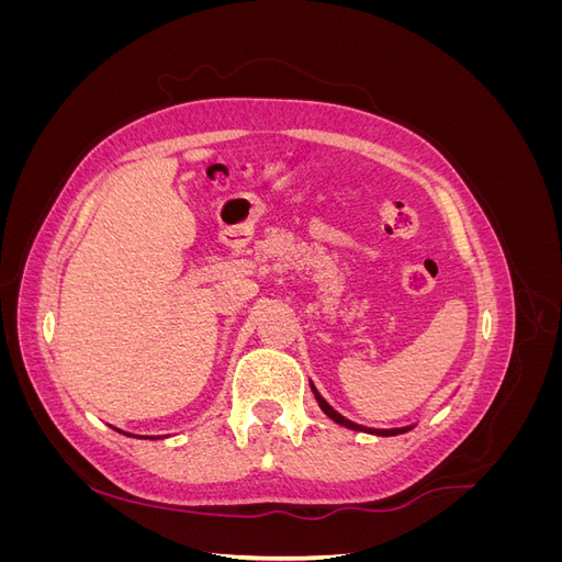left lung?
Returning a JSON list of instances; mask_svg holds the SVG:
<instances>
[{
    "instance_id": "left-lung-1",
    "label": "left lung",
    "mask_w": 562,
    "mask_h": 562,
    "mask_svg": "<svg viewBox=\"0 0 562 562\" xmlns=\"http://www.w3.org/2000/svg\"><path fill=\"white\" fill-rule=\"evenodd\" d=\"M312 391H314V396H316V401H318V405H321V411L326 413L330 419H335L337 424H345V427H349V429H361V431H368V434H378V436H396V434H403V431H407L411 427H405V429H391V431H380V429H366V427H359V424H353V422H349V419H345L342 415L339 413H335L333 407L323 401V396L318 394V391L314 389V384H312Z\"/></svg>"
}]
</instances>
